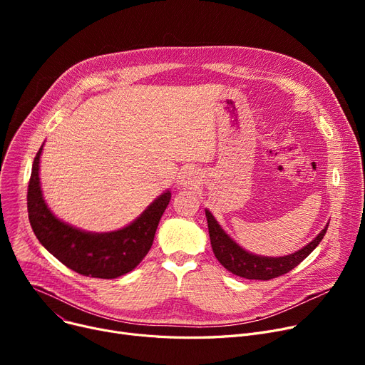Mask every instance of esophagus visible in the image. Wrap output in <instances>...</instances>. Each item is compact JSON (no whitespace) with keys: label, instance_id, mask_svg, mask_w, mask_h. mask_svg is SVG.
Masks as SVG:
<instances>
[{"label":"esophagus","instance_id":"34e87169","mask_svg":"<svg viewBox=\"0 0 365 365\" xmlns=\"http://www.w3.org/2000/svg\"><path fill=\"white\" fill-rule=\"evenodd\" d=\"M182 183L185 186H197L198 179L195 176V171H185L183 178H182Z\"/></svg>","mask_w":365,"mask_h":365}]
</instances>
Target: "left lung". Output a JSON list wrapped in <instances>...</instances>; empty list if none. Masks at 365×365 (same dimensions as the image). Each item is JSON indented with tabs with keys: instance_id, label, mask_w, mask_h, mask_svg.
Returning a JSON list of instances; mask_svg holds the SVG:
<instances>
[{
	"instance_id": "1",
	"label": "left lung",
	"mask_w": 365,
	"mask_h": 365,
	"mask_svg": "<svg viewBox=\"0 0 365 365\" xmlns=\"http://www.w3.org/2000/svg\"><path fill=\"white\" fill-rule=\"evenodd\" d=\"M205 217L208 223V234L210 241H212L213 253L216 259L222 263V266H225L229 272H232L234 275H238L241 278L262 281H269L294 269L300 262H303L315 250V247L321 242L329 227V225L325 226L314 241H311L302 250L290 256L260 257L247 253L235 241L229 238L208 210H205Z\"/></svg>"
}]
</instances>
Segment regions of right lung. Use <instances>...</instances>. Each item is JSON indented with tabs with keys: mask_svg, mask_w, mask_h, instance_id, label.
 Returning <instances> with one entry per match:
<instances>
[{
	"mask_svg": "<svg viewBox=\"0 0 365 365\" xmlns=\"http://www.w3.org/2000/svg\"><path fill=\"white\" fill-rule=\"evenodd\" d=\"M36 152L28 185V216L34 234L47 250L76 274L112 279L136 267L150 250L160 219L171 194L164 192L127 227L109 234H91L56 219L47 208L40 187V155Z\"/></svg>",
	"mask_w": 365,
	"mask_h": 365,
	"instance_id": "right-lung-1",
	"label": "right lung"
}]
</instances>
